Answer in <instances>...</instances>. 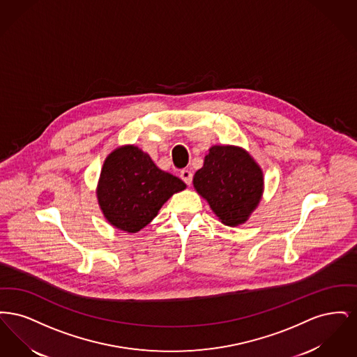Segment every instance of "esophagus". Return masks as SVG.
Here are the masks:
<instances>
[{
    "label": "esophagus",
    "instance_id": "esophagus-1",
    "mask_svg": "<svg viewBox=\"0 0 357 357\" xmlns=\"http://www.w3.org/2000/svg\"><path fill=\"white\" fill-rule=\"evenodd\" d=\"M181 179L186 183L187 186H190V185H191V182H192V174H191V171H181Z\"/></svg>",
    "mask_w": 357,
    "mask_h": 357
}]
</instances>
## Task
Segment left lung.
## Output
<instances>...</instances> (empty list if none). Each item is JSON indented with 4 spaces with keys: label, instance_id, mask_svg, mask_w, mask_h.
Returning <instances> with one entry per match:
<instances>
[{
    "label": "left lung",
    "instance_id": "8db88e82",
    "mask_svg": "<svg viewBox=\"0 0 357 357\" xmlns=\"http://www.w3.org/2000/svg\"><path fill=\"white\" fill-rule=\"evenodd\" d=\"M195 190L227 226L249 218L264 190L262 171L249 153L233 146H214L194 175Z\"/></svg>",
    "mask_w": 357,
    "mask_h": 357
}]
</instances>
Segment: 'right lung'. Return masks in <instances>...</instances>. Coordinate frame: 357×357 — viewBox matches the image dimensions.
Here are the masks:
<instances>
[{
    "label": "right lung",
    "mask_w": 357,
    "mask_h": 357,
    "mask_svg": "<svg viewBox=\"0 0 357 357\" xmlns=\"http://www.w3.org/2000/svg\"><path fill=\"white\" fill-rule=\"evenodd\" d=\"M185 188L183 181L158 169L147 153L124 146L102 165L98 199L111 225L136 233L153 221L174 192Z\"/></svg>",
    "instance_id": "obj_1"
}]
</instances>
